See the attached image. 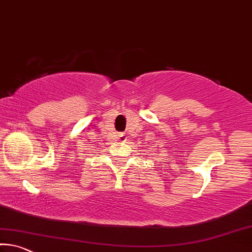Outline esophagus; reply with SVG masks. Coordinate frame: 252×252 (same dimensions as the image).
<instances>
[{"mask_svg": "<svg viewBox=\"0 0 252 252\" xmlns=\"http://www.w3.org/2000/svg\"><path fill=\"white\" fill-rule=\"evenodd\" d=\"M120 139H121V141H125L126 140V137H125V134H120Z\"/></svg>", "mask_w": 252, "mask_h": 252, "instance_id": "esophagus-1", "label": "esophagus"}]
</instances>
